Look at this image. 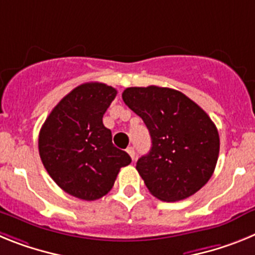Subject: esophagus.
<instances>
[{
  "label": "esophagus",
  "mask_w": 255,
  "mask_h": 255,
  "mask_svg": "<svg viewBox=\"0 0 255 255\" xmlns=\"http://www.w3.org/2000/svg\"><path fill=\"white\" fill-rule=\"evenodd\" d=\"M126 152L129 153V155H130V157H131L132 161H134V159H135V149H134V147H128Z\"/></svg>",
  "instance_id": "obj_1"
}]
</instances>
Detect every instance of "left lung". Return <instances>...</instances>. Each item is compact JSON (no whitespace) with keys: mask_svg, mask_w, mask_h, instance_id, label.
Masks as SVG:
<instances>
[{"mask_svg":"<svg viewBox=\"0 0 255 255\" xmlns=\"http://www.w3.org/2000/svg\"><path fill=\"white\" fill-rule=\"evenodd\" d=\"M123 100L149 130L152 148L138 159L136 170L150 194L177 202L203 188L220 153V136L211 117L171 88H126Z\"/></svg>","mask_w":255,"mask_h":255,"instance_id":"left-lung-1","label":"left lung"}]
</instances>
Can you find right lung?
<instances>
[{
    "instance_id": "add662e5",
    "label": "right lung",
    "mask_w": 255,
    "mask_h": 255,
    "mask_svg": "<svg viewBox=\"0 0 255 255\" xmlns=\"http://www.w3.org/2000/svg\"><path fill=\"white\" fill-rule=\"evenodd\" d=\"M117 91L103 83H85L65 96L39 131L38 148L44 168L67 194L96 200L111 190L130 155L112 144L103 125Z\"/></svg>"
}]
</instances>
